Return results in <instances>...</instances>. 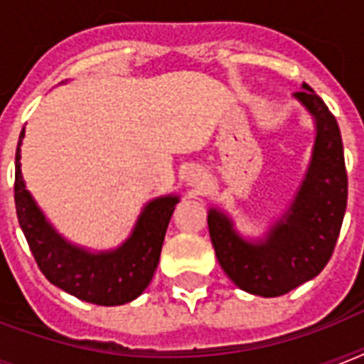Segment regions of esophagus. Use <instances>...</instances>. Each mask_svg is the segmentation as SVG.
I'll list each match as a JSON object with an SVG mask.
<instances>
[{
	"label": "esophagus",
	"instance_id": "obj_1",
	"mask_svg": "<svg viewBox=\"0 0 364 364\" xmlns=\"http://www.w3.org/2000/svg\"><path fill=\"white\" fill-rule=\"evenodd\" d=\"M185 181H187V185H191L193 188H202L205 185V181H208V176H205V171L202 170V168H191V170L187 171V176H185Z\"/></svg>",
	"mask_w": 364,
	"mask_h": 364
}]
</instances>
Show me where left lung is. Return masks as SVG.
I'll return each instance as SVG.
<instances>
[{"mask_svg": "<svg viewBox=\"0 0 364 364\" xmlns=\"http://www.w3.org/2000/svg\"><path fill=\"white\" fill-rule=\"evenodd\" d=\"M302 88L294 98L316 117L317 136L311 164L287 215L259 243L238 236L221 211L211 210L208 215L211 243L225 274L242 291L259 296H282L327 266L348 204V171L338 122L308 85Z\"/></svg>", "mask_w": 364, "mask_h": 364, "instance_id": "1", "label": "left lung"}]
</instances>
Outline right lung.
<instances>
[{"label": "right lung", "mask_w": 364, "mask_h": 364, "mask_svg": "<svg viewBox=\"0 0 364 364\" xmlns=\"http://www.w3.org/2000/svg\"><path fill=\"white\" fill-rule=\"evenodd\" d=\"M22 137L24 128L14 162V204L20 228L43 276L65 293L98 306H119L137 299L159 266L166 228L179 198L164 196L149 202L121 247L109 253H88L54 232L26 191L20 170Z\"/></svg>", "instance_id": "obj_1"}]
</instances>
